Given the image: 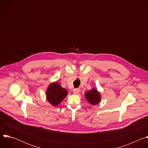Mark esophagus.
Instances as JSON below:
<instances>
[{"label": "esophagus", "instance_id": "obj_1", "mask_svg": "<svg viewBox=\"0 0 148 148\" xmlns=\"http://www.w3.org/2000/svg\"><path fill=\"white\" fill-rule=\"evenodd\" d=\"M73 92L75 94H78L79 92V88H74L73 90Z\"/></svg>", "mask_w": 148, "mask_h": 148}]
</instances>
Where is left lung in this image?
I'll use <instances>...</instances> for the list:
<instances>
[{"label":"left lung","instance_id":"8db88e82","mask_svg":"<svg viewBox=\"0 0 148 148\" xmlns=\"http://www.w3.org/2000/svg\"><path fill=\"white\" fill-rule=\"evenodd\" d=\"M85 97L88 102L93 105L99 103L101 99V97L99 92L96 88H94L86 92L85 94Z\"/></svg>","mask_w":148,"mask_h":148}]
</instances>
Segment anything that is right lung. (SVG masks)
Listing matches in <instances>:
<instances>
[{
    "label": "right lung",
    "instance_id": "right-lung-1",
    "mask_svg": "<svg viewBox=\"0 0 148 148\" xmlns=\"http://www.w3.org/2000/svg\"><path fill=\"white\" fill-rule=\"evenodd\" d=\"M68 94V91L61 87L60 83L54 82L49 86L46 91L47 101L53 106H57Z\"/></svg>",
    "mask_w": 148,
    "mask_h": 148
}]
</instances>
